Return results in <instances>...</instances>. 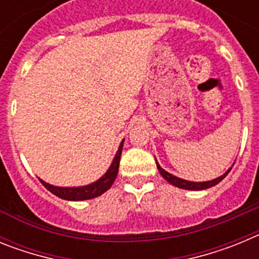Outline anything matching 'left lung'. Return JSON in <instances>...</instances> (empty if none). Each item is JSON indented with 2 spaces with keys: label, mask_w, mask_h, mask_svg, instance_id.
I'll use <instances>...</instances> for the list:
<instances>
[{
  "label": "left lung",
  "mask_w": 259,
  "mask_h": 259,
  "mask_svg": "<svg viewBox=\"0 0 259 259\" xmlns=\"http://www.w3.org/2000/svg\"><path fill=\"white\" fill-rule=\"evenodd\" d=\"M155 162H157V161H155ZM157 167H158V171L161 172V175L163 176L164 179L170 183V184L175 185V187H178V188L188 189V191H202V189H207V188H210V187H214V185L218 184L219 182H222V180H223L224 178L227 176V174L231 171V168H230L227 172L223 174V175L219 176V178H217V179L210 180V182H188V180H184V179H180V178H176V176L171 175L170 172L164 171L163 168H162V167L158 164V162H157Z\"/></svg>",
  "instance_id": "obj_1"
}]
</instances>
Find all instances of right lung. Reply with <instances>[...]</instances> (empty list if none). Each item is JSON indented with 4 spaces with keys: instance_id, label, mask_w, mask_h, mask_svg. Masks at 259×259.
Instances as JSON below:
<instances>
[{
    "instance_id": "1",
    "label": "right lung",
    "mask_w": 259,
    "mask_h": 259,
    "mask_svg": "<svg viewBox=\"0 0 259 259\" xmlns=\"http://www.w3.org/2000/svg\"><path fill=\"white\" fill-rule=\"evenodd\" d=\"M123 143H124V140H123L122 143H120V145H119L118 152H116L113 162L110 164L109 170L105 172V175L102 176V178H100L97 182L92 183V184L84 185V187H72V188H67V187H66L65 188V187H54V185L48 184V183H45L44 180L41 179L40 182L42 183V185H44L48 191L52 192L53 194H56L57 197L63 198V200L84 201L98 197V196H101L102 193H105V192L113 185L114 180H115L116 175H118L119 161H120V154H122Z\"/></svg>"
}]
</instances>
